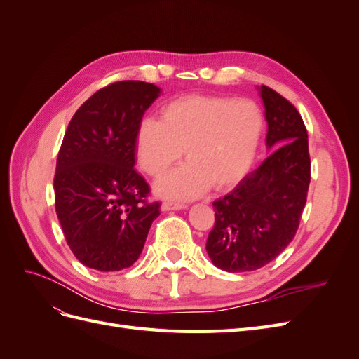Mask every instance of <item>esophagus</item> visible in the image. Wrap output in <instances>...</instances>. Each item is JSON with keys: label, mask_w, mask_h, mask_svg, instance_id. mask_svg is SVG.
I'll use <instances>...</instances> for the list:
<instances>
[{"label": "esophagus", "mask_w": 359, "mask_h": 359, "mask_svg": "<svg viewBox=\"0 0 359 359\" xmlns=\"http://www.w3.org/2000/svg\"><path fill=\"white\" fill-rule=\"evenodd\" d=\"M186 203H178V202H172V201H165L161 203V210L163 211H178L186 208Z\"/></svg>", "instance_id": "obj_1"}]
</instances>
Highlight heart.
I'll use <instances>...</instances> for the list:
<instances>
[{
	"label": "heart",
	"mask_w": 359,
	"mask_h": 359,
	"mask_svg": "<svg viewBox=\"0 0 359 359\" xmlns=\"http://www.w3.org/2000/svg\"><path fill=\"white\" fill-rule=\"evenodd\" d=\"M264 114L252 100L189 95L161 109V119L145 116L137 126L139 165L148 175L161 177L181 160L186 166L158 182L168 198L189 199L203 190L226 189L240 181L252 165Z\"/></svg>",
	"instance_id": "obj_1"
}]
</instances>
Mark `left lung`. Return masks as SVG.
Listing matches in <instances>:
<instances>
[{"label":"left lung","instance_id":"8db88e82","mask_svg":"<svg viewBox=\"0 0 359 359\" xmlns=\"http://www.w3.org/2000/svg\"><path fill=\"white\" fill-rule=\"evenodd\" d=\"M271 154L224 198L212 202L215 223L206 240L212 264L227 273L265 266L290 244L310 186L309 135L297 107L260 86Z\"/></svg>","mask_w":359,"mask_h":359}]
</instances>
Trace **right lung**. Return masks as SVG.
Instances as JSON below:
<instances>
[{"label": "right lung", "instance_id": "add662e5", "mask_svg": "<svg viewBox=\"0 0 359 359\" xmlns=\"http://www.w3.org/2000/svg\"><path fill=\"white\" fill-rule=\"evenodd\" d=\"M160 95L154 83L114 82L94 93L64 135L53 178L55 211L81 264L97 271L132 266L160 215L136 172V132Z\"/></svg>", "mask_w": 359, "mask_h": 359}]
</instances>
